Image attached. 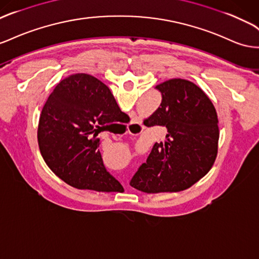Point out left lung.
<instances>
[{
  "label": "left lung",
  "instance_id": "left-lung-1",
  "mask_svg": "<svg viewBox=\"0 0 259 259\" xmlns=\"http://www.w3.org/2000/svg\"><path fill=\"white\" fill-rule=\"evenodd\" d=\"M156 88L162 95L161 104L145 121L148 127L165 126L167 134L164 143L153 145L131 185L147 194L177 193L197 183L213 165L218 115L211 100L190 80L173 78Z\"/></svg>",
  "mask_w": 259,
  "mask_h": 259
}]
</instances>
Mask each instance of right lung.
<instances>
[{"mask_svg": "<svg viewBox=\"0 0 259 259\" xmlns=\"http://www.w3.org/2000/svg\"><path fill=\"white\" fill-rule=\"evenodd\" d=\"M124 114L104 83L78 73L61 80L41 111L38 144L45 162L78 190L115 192L121 184L103 165L98 134Z\"/></svg>", "mask_w": 259, "mask_h": 259, "instance_id": "1", "label": "right lung"}]
</instances>
